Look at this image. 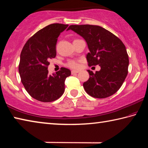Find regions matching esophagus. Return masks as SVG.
<instances>
[{"instance_id": "obj_1", "label": "esophagus", "mask_w": 148, "mask_h": 148, "mask_svg": "<svg viewBox=\"0 0 148 148\" xmlns=\"http://www.w3.org/2000/svg\"><path fill=\"white\" fill-rule=\"evenodd\" d=\"M79 72V71H76V70H73V71H72L71 73H72V74H77V73H78Z\"/></svg>"}]
</instances>
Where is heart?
Here are the masks:
<instances>
[{
  "label": "heart",
  "mask_w": 148,
  "mask_h": 148,
  "mask_svg": "<svg viewBox=\"0 0 148 148\" xmlns=\"http://www.w3.org/2000/svg\"><path fill=\"white\" fill-rule=\"evenodd\" d=\"M66 66L71 69H77L79 66V61H76V60H70L66 63Z\"/></svg>",
  "instance_id": "1"
}]
</instances>
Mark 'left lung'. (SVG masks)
Returning <instances> with one entry per match:
<instances>
[{"instance_id": "1", "label": "left lung", "mask_w": 148, "mask_h": 148, "mask_svg": "<svg viewBox=\"0 0 148 148\" xmlns=\"http://www.w3.org/2000/svg\"><path fill=\"white\" fill-rule=\"evenodd\" d=\"M76 32L86 41L89 66L99 64L94 74L88 70L89 78L84 82L85 91L94 98L104 99L118 91L128 74L129 56L122 41L112 32L98 25H72L67 31Z\"/></svg>"}]
</instances>
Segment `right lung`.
Masks as SVG:
<instances>
[{
  "mask_svg": "<svg viewBox=\"0 0 148 148\" xmlns=\"http://www.w3.org/2000/svg\"><path fill=\"white\" fill-rule=\"evenodd\" d=\"M69 25L53 23L42 29L31 36L22 49L19 64L21 80L27 92L37 101L49 102L61 97L64 82L71 76L69 69L61 68L48 74L49 60L56 56L57 38Z\"/></svg>",
  "mask_w": 148,
  "mask_h": 148,
  "instance_id": "obj_1",
  "label": "right lung"
}]
</instances>
